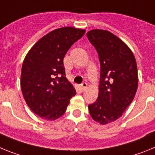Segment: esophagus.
Here are the masks:
<instances>
[{
	"instance_id": "obj_1",
	"label": "esophagus",
	"mask_w": 155,
	"mask_h": 155,
	"mask_svg": "<svg viewBox=\"0 0 155 155\" xmlns=\"http://www.w3.org/2000/svg\"><path fill=\"white\" fill-rule=\"evenodd\" d=\"M87 83L86 82H84V83H82L81 85V90L82 91H85L86 89H87Z\"/></svg>"
}]
</instances>
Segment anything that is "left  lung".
Segmentation results:
<instances>
[{
    "mask_svg": "<svg viewBox=\"0 0 155 155\" xmlns=\"http://www.w3.org/2000/svg\"><path fill=\"white\" fill-rule=\"evenodd\" d=\"M87 37L98 54V99L88 105L94 121L104 125L119 119L132 102L138 86L137 62L130 49L106 30L94 29Z\"/></svg>",
    "mask_w": 155,
    "mask_h": 155,
    "instance_id": "obj_1",
    "label": "left lung"
}]
</instances>
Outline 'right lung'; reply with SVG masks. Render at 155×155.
I'll return each instance as SVG.
<instances>
[{
    "label": "right lung",
    "instance_id": "obj_1",
    "mask_svg": "<svg viewBox=\"0 0 155 155\" xmlns=\"http://www.w3.org/2000/svg\"><path fill=\"white\" fill-rule=\"evenodd\" d=\"M85 30L64 27L41 38L28 53L21 68L23 97L34 113L47 120L60 118L76 94L66 78L64 57Z\"/></svg>",
    "mask_w": 155,
    "mask_h": 155
}]
</instances>
